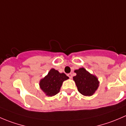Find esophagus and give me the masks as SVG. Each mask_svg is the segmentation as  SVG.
<instances>
[{
  "mask_svg": "<svg viewBox=\"0 0 126 126\" xmlns=\"http://www.w3.org/2000/svg\"><path fill=\"white\" fill-rule=\"evenodd\" d=\"M68 76L69 77V79H72V74H71V73L68 74Z\"/></svg>",
  "mask_w": 126,
  "mask_h": 126,
  "instance_id": "obj_1",
  "label": "esophagus"
}]
</instances>
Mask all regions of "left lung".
Segmentation results:
<instances>
[{
	"instance_id": "1",
	"label": "left lung",
	"mask_w": 126,
	"mask_h": 126,
	"mask_svg": "<svg viewBox=\"0 0 126 126\" xmlns=\"http://www.w3.org/2000/svg\"><path fill=\"white\" fill-rule=\"evenodd\" d=\"M76 76L73 77L80 93L84 96H92L99 87L97 77L89 73L85 69L81 68L75 70Z\"/></svg>"
}]
</instances>
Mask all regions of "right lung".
<instances>
[{"label": "right lung", "instance_id": "1", "mask_svg": "<svg viewBox=\"0 0 126 126\" xmlns=\"http://www.w3.org/2000/svg\"><path fill=\"white\" fill-rule=\"evenodd\" d=\"M69 77L64 73H60L58 71L51 69L48 74L41 80L39 85L47 96H53L60 91L63 81Z\"/></svg>", "mask_w": 126, "mask_h": 126}]
</instances>
